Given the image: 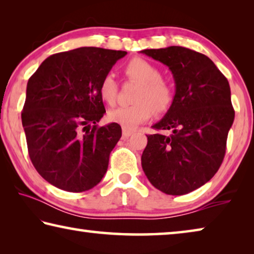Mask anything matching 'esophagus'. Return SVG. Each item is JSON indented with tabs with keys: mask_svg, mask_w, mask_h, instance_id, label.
<instances>
[{
	"mask_svg": "<svg viewBox=\"0 0 254 254\" xmlns=\"http://www.w3.org/2000/svg\"><path fill=\"white\" fill-rule=\"evenodd\" d=\"M133 132L132 130H128V128H123L122 130V134H123V137H128V136H131L132 134H133Z\"/></svg>",
	"mask_w": 254,
	"mask_h": 254,
	"instance_id": "34e87169",
	"label": "esophagus"
}]
</instances>
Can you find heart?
Here are the masks:
<instances>
[{"instance_id": "heart-1", "label": "heart", "mask_w": 254, "mask_h": 254, "mask_svg": "<svg viewBox=\"0 0 254 254\" xmlns=\"http://www.w3.org/2000/svg\"><path fill=\"white\" fill-rule=\"evenodd\" d=\"M124 72L128 78L139 83L133 98L135 103L130 106L111 110L107 114L111 122L132 128L148 121L153 110L162 113L169 109L174 98L173 88L161 78L160 70L153 64L143 58H133L124 66ZM98 92L103 101L107 104H113L118 92V85L113 76L103 77Z\"/></svg>"}]
</instances>
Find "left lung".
Listing matches in <instances>:
<instances>
[{
    "label": "left lung",
    "mask_w": 254,
    "mask_h": 254,
    "mask_svg": "<svg viewBox=\"0 0 254 254\" xmlns=\"http://www.w3.org/2000/svg\"><path fill=\"white\" fill-rule=\"evenodd\" d=\"M169 68L175 80L173 103L151 134L141 165L152 186L168 195H185L217 173L234 121L226 77L207 56L178 46L140 51Z\"/></svg>",
    "instance_id": "obj_1"
}]
</instances>
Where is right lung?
Returning a JSON list of instances; mask_svg holds the SVG:
<instances>
[{
    "instance_id": "obj_1",
    "label": "right lung",
    "mask_w": 254,
    "mask_h": 254,
    "mask_svg": "<svg viewBox=\"0 0 254 254\" xmlns=\"http://www.w3.org/2000/svg\"><path fill=\"white\" fill-rule=\"evenodd\" d=\"M126 55L81 47L50 56L29 78L21 114L29 156L55 187L80 192L104 177L122 130L117 123L97 127L105 113L98 88Z\"/></svg>"
}]
</instances>
